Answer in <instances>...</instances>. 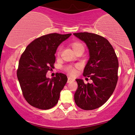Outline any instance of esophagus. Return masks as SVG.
Returning <instances> with one entry per match:
<instances>
[{
	"label": "esophagus",
	"instance_id": "34e87169",
	"mask_svg": "<svg viewBox=\"0 0 135 135\" xmlns=\"http://www.w3.org/2000/svg\"><path fill=\"white\" fill-rule=\"evenodd\" d=\"M74 81V79L71 78V77H68V83H71V82H73Z\"/></svg>",
	"mask_w": 135,
	"mask_h": 135
}]
</instances>
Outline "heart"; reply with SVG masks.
<instances>
[{
	"mask_svg": "<svg viewBox=\"0 0 135 135\" xmlns=\"http://www.w3.org/2000/svg\"><path fill=\"white\" fill-rule=\"evenodd\" d=\"M70 46H71L72 49L73 50L75 53L77 52V51L80 50H82V49L84 50V45H83L82 44L79 42H71V43L70 44ZM61 51V47H58V49L57 50V51H56V55H58V56H59V55H60ZM77 68V66L74 67V66H68L64 68V69H65V71L67 72L69 75H74L75 74H76Z\"/></svg>",
	"mask_w": 135,
	"mask_h": 135,
	"instance_id": "obj_1",
	"label": "heart"
}]
</instances>
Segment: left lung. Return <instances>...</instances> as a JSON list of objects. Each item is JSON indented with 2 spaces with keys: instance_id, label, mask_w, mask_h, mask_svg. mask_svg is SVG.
I'll list each match as a JSON object with an SVG mask.
<instances>
[{
  "instance_id": "1",
  "label": "left lung",
  "mask_w": 135,
  "mask_h": 135,
  "mask_svg": "<svg viewBox=\"0 0 135 135\" xmlns=\"http://www.w3.org/2000/svg\"><path fill=\"white\" fill-rule=\"evenodd\" d=\"M74 35L87 46L90 58L83 75L93 81L85 84L82 79L75 80L78 88L74 94L75 103L84 110L95 109L104 104L115 90L119 61L113 47L106 38L88 32Z\"/></svg>"
}]
</instances>
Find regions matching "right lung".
I'll use <instances>...</instances> for the list:
<instances>
[{"label": "right lung", "instance_id": "obj_1", "mask_svg": "<svg viewBox=\"0 0 135 135\" xmlns=\"http://www.w3.org/2000/svg\"><path fill=\"white\" fill-rule=\"evenodd\" d=\"M71 34L53 33L42 36L29 44L20 59L17 77L23 97L29 104L40 109H49L58 102L67 76L56 73L50 79L46 74L54 68L57 48Z\"/></svg>", "mask_w": 135, "mask_h": 135}]
</instances>
